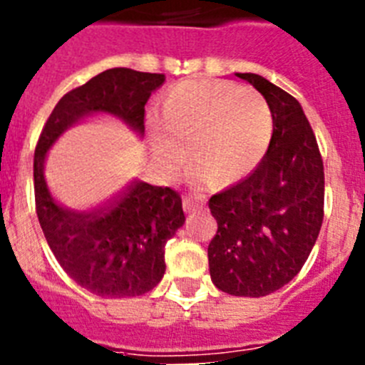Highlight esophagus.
Masks as SVG:
<instances>
[{
    "instance_id": "esophagus-1",
    "label": "esophagus",
    "mask_w": 365,
    "mask_h": 365,
    "mask_svg": "<svg viewBox=\"0 0 365 365\" xmlns=\"http://www.w3.org/2000/svg\"><path fill=\"white\" fill-rule=\"evenodd\" d=\"M182 202H185L186 212H195L205 206V195H201V193H188V195H185Z\"/></svg>"
}]
</instances>
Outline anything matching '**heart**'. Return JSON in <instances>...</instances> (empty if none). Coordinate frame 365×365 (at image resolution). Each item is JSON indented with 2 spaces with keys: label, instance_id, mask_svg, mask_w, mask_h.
Segmentation results:
<instances>
[{
  "label": "heart",
  "instance_id": "1",
  "mask_svg": "<svg viewBox=\"0 0 365 365\" xmlns=\"http://www.w3.org/2000/svg\"><path fill=\"white\" fill-rule=\"evenodd\" d=\"M163 125H148L155 159L177 173L193 155V177L232 185L259 166L272 138V109L250 87L217 80H185L168 89L160 104Z\"/></svg>",
  "mask_w": 365,
  "mask_h": 365
}]
</instances>
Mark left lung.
<instances>
[{
  "mask_svg": "<svg viewBox=\"0 0 365 365\" xmlns=\"http://www.w3.org/2000/svg\"><path fill=\"white\" fill-rule=\"evenodd\" d=\"M272 109L269 150L247 179L212 195L217 232L208 245L214 285L232 296L259 298L291 282L307 261L324 221V163L294 96L254 73Z\"/></svg>",
  "mask_w": 365,
  "mask_h": 365,
  "instance_id": "8db88e82",
  "label": "left lung"
}]
</instances>
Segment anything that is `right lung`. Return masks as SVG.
<instances>
[{"label": "right lung", "instance_id": "1", "mask_svg": "<svg viewBox=\"0 0 365 365\" xmlns=\"http://www.w3.org/2000/svg\"><path fill=\"white\" fill-rule=\"evenodd\" d=\"M164 74L115 67L60 98L34 151V197L45 240L74 282L102 298L146 294L163 279L164 247L185 225L180 195L172 188L133 180L109 205L69 210L45 180V159L58 137L93 115H111L144 137V106Z\"/></svg>", "mask_w": 365, "mask_h": 365}]
</instances>
